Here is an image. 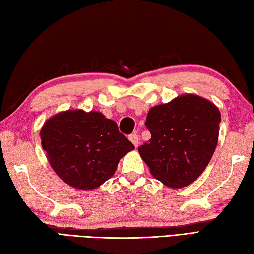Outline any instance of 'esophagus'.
Listing matches in <instances>:
<instances>
[{
	"label": "esophagus",
	"mask_w": 254,
	"mask_h": 254,
	"mask_svg": "<svg viewBox=\"0 0 254 254\" xmlns=\"http://www.w3.org/2000/svg\"><path fill=\"white\" fill-rule=\"evenodd\" d=\"M128 139H130V141L133 143L134 146L135 147L138 146L139 141H138V136L136 135V134H132V135H130V137H128Z\"/></svg>",
	"instance_id": "obj_1"
}]
</instances>
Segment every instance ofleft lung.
Wrapping results in <instances>:
<instances>
[{
  "label": "left lung",
  "instance_id": "1",
  "mask_svg": "<svg viewBox=\"0 0 254 254\" xmlns=\"http://www.w3.org/2000/svg\"><path fill=\"white\" fill-rule=\"evenodd\" d=\"M220 112L212 101L183 94L149 109L145 126L152 137L138 147L156 179L179 189L206 168L218 143Z\"/></svg>",
  "mask_w": 254,
  "mask_h": 254
}]
</instances>
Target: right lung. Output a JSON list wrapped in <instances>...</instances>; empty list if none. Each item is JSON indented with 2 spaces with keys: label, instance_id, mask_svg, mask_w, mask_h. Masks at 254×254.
<instances>
[{
  "label": "right lung",
  "instance_id": "add662e5",
  "mask_svg": "<svg viewBox=\"0 0 254 254\" xmlns=\"http://www.w3.org/2000/svg\"><path fill=\"white\" fill-rule=\"evenodd\" d=\"M47 159L66 185L94 190L115 174L134 145L99 111L69 109L52 116L40 131Z\"/></svg>",
  "mask_w": 254,
  "mask_h": 254
}]
</instances>
